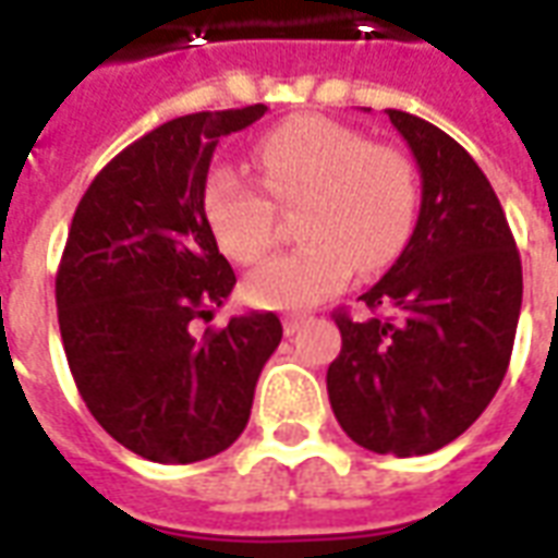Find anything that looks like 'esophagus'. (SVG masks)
<instances>
[{
    "instance_id": "obj_1",
    "label": "esophagus",
    "mask_w": 558,
    "mask_h": 558,
    "mask_svg": "<svg viewBox=\"0 0 558 558\" xmlns=\"http://www.w3.org/2000/svg\"><path fill=\"white\" fill-rule=\"evenodd\" d=\"M302 326H304L302 314H287V316H283V331H287V335H295V331H299Z\"/></svg>"
}]
</instances>
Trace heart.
<instances>
[{
	"label": "heart",
	"mask_w": 558,
	"mask_h": 558,
	"mask_svg": "<svg viewBox=\"0 0 558 558\" xmlns=\"http://www.w3.org/2000/svg\"><path fill=\"white\" fill-rule=\"evenodd\" d=\"M254 163L276 206L303 203L295 232L304 239L244 278V299L256 307H314L350 283L355 263L376 271L410 239L418 175L400 148L371 143L326 116H292L259 137ZM262 189L230 167L203 182V218L235 263H256L278 235V211Z\"/></svg>",
	"instance_id": "1"
}]
</instances>
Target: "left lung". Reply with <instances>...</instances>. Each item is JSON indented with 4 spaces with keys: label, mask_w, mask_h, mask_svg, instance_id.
<instances>
[{
    "label": "left lung",
    "mask_w": 558,
    "mask_h": 558,
    "mask_svg": "<svg viewBox=\"0 0 558 558\" xmlns=\"http://www.w3.org/2000/svg\"><path fill=\"white\" fill-rule=\"evenodd\" d=\"M388 119L418 163V220L398 263L362 295L374 316L335 314L343 347L326 386L352 442L415 457L454 442L502 386L523 268L499 196L466 148L418 116Z\"/></svg>",
    "instance_id": "obj_1"
}]
</instances>
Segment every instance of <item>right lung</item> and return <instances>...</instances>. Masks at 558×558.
<instances>
[{
	"label": "right lung",
	"mask_w": 558,
	"mask_h": 558,
	"mask_svg": "<svg viewBox=\"0 0 558 558\" xmlns=\"http://www.w3.org/2000/svg\"><path fill=\"white\" fill-rule=\"evenodd\" d=\"M266 104L179 116L131 143L80 199L56 275V307L80 398L128 451L196 463L242 436L256 379L278 350L275 314L194 335L235 287L203 218L220 137Z\"/></svg>",
	"instance_id": "right-lung-1"
}]
</instances>
